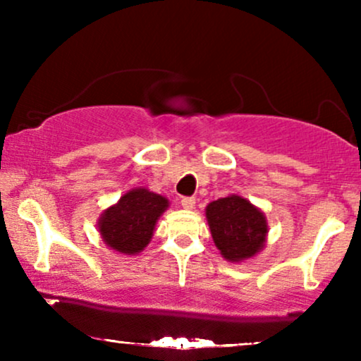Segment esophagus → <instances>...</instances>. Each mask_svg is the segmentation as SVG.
<instances>
[{"instance_id": "1", "label": "esophagus", "mask_w": 361, "mask_h": 361, "mask_svg": "<svg viewBox=\"0 0 361 361\" xmlns=\"http://www.w3.org/2000/svg\"><path fill=\"white\" fill-rule=\"evenodd\" d=\"M181 207L186 210L195 209V198L193 197H183L181 198Z\"/></svg>"}]
</instances>
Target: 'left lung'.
<instances>
[{
  "label": "left lung",
  "mask_w": 361,
  "mask_h": 361,
  "mask_svg": "<svg viewBox=\"0 0 361 361\" xmlns=\"http://www.w3.org/2000/svg\"><path fill=\"white\" fill-rule=\"evenodd\" d=\"M212 239L227 261H244L263 250L268 234L264 214L246 198L229 195L205 209Z\"/></svg>",
  "instance_id": "obj_1"
}]
</instances>
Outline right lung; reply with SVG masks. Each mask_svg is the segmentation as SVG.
I'll list each match as a JSON object with an SVG mask.
<instances>
[{"instance_id":"obj_1","label":"right lung","mask_w":361,"mask_h":361,"mask_svg":"<svg viewBox=\"0 0 361 361\" xmlns=\"http://www.w3.org/2000/svg\"><path fill=\"white\" fill-rule=\"evenodd\" d=\"M168 205L163 195L147 188L130 190L98 219L103 243L122 255H137L151 241L157 219Z\"/></svg>"}]
</instances>
